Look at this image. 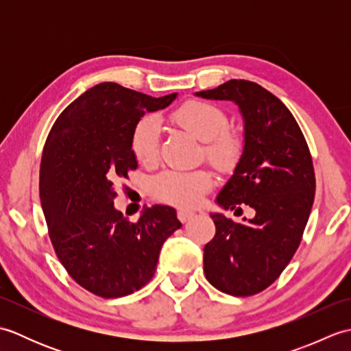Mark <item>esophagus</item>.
Returning a JSON list of instances; mask_svg holds the SVG:
<instances>
[{
	"label": "esophagus",
	"instance_id": "34e87169",
	"mask_svg": "<svg viewBox=\"0 0 351 351\" xmlns=\"http://www.w3.org/2000/svg\"><path fill=\"white\" fill-rule=\"evenodd\" d=\"M193 217H195V213H193V211H187V210L178 211V219H180L182 223H187Z\"/></svg>",
	"mask_w": 351,
	"mask_h": 351
}]
</instances>
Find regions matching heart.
Instances as JSON below:
<instances>
[{
  "mask_svg": "<svg viewBox=\"0 0 351 351\" xmlns=\"http://www.w3.org/2000/svg\"><path fill=\"white\" fill-rule=\"evenodd\" d=\"M171 122L204 141V152L220 171H232L243 155V140L228 130V116L217 106L204 101H189L171 111ZM160 123L154 117H143L132 132V151L141 164H154L160 154ZM213 187L208 170H167L154 178L152 190L164 202L191 208L200 204Z\"/></svg>",
  "mask_w": 351,
  "mask_h": 351,
  "instance_id": "b5f03b06",
  "label": "heart"
}]
</instances>
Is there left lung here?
Masks as SVG:
<instances>
[{"label":"left lung","mask_w":351,"mask_h":351,"mask_svg":"<svg viewBox=\"0 0 351 351\" xmlns=\"http://www.w3.org/2000/svg\"><path fill=\"white\" fill-rule=\"evenodd\" d=\"M195 95L240 110L243 155L215 204L235 213L247 205L255 213L241 223L211 213L215 237L204 249V271L221 293L256 294L285 270L306 228L315 195L306 140L285 104L252 81L229 80Z\"/></svg>","instance_id":"obj_1"}]
</instances>
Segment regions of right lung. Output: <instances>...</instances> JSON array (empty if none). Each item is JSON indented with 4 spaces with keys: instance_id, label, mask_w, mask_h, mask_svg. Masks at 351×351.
Returning <instances> with one entry per match:
<instances>
[{
    "instance_id": "obj_1",
    "label": "right lung",
    "mask_w": 351,
    "mask_h": 351,
    "mask_svg": "<svg viewBox=\"0 0 351 351\" xmlns=\"http://www.w3.org/2000/svg\"><path fill=\"white\" fill-rule=\"evenodd\" d=\"M176 96L96 84L64 108L45 145L40 202L52 245L71 278L104 299L145 287L161 245L182 226L171 206L145 208L132 223L113 202L119 181L138 166L134 128Z\"/></svg>"
}]
</instances>
